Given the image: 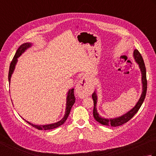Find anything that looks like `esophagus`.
Returning <instances> with one entry per match:
<instances>
[{"label": "esophagus", "mask_w": 156, "mask_h": 156, "mask_svg": "<svg viewBox=\"0 0 156 156\" xmlns=\"http://www.w3.org/2000/svg\"><path fill=\"white\" fill-rule=\"evenodd\" d=\"M90 85L85 78H82L76 86V92L80 98H85L90 94Z\"/></svg>", "instance_id": "obj_1"}]
</instances>
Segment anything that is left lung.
I'll use <instances>...</instances> for the list:
<instances>
[{
    "instance_id": "left-lung-1",
    "label": "left lung",
    "mask_w": 156,
    "mask_h": 156,
    "mask_svg": "<svg viewBox=\"0 0 156 156\" xmlns=\"http://www.w3.org/2000/svg\"><path fill=\"white\" fill-rule=\"evenodd\" d=\"M133 56H134V58L135 61L136 62V63L139 66V68L140 69L141 74H142V94H141L140 99L137 101V103L134 107H133L132 108L129 110L128 112L125 113V114L120 116V117H115V118H104L101 117V116L99 115L97 110V101H98V95L96 91L95 90L94 93H93L92 95V98L93 100V105H94V108H93V117H94L95 119L101 124L104 126H111V127H117L119 126H121L124 124L125 123L127 122L129 120L131 119L134 117L136 113L138 110L140 109V108L142 105L144 100H145V96H146V93H147V77H146V68L145 63H144L143 58L142 56L138 52V50L135 49L134 50V52H133Z\"/></svg>"
}]
</instances>
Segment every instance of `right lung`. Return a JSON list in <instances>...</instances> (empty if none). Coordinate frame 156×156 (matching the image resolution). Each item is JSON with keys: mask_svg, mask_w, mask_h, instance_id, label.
<instances>
[{"mask_svg": "<svg viewBox=\"0 0 156 156\" xmlns=\"http://www.w3.org/2000/svg\"><path fill=\"white\" fill-rule=\"evenodd\" d=\"M32 46V43H24L23 44H22L18 48V49L17 50L16 55L14 56V57L13 58L12 61L10 64L9 66V76H8V79H9V83L10 84L11 82V76H12L13 73L14 72V69H15L16 66L17 64V62H18V58H19L20 56L22 53H24L25 51H26L28 48H29ZM73 89H71L68 90L67 92V98H66V112H65L64 117L61 119L60 121H58V122L54 123H50V124H47V125H35V124H33L30 123L29 121H28L27 120H25L24 119H23L26 121L27 123L30 124V126H32L33 127H35V128L38 129L39 130H48V129H55L56 128V127H59L61 125L66 122V121L67 120V117L70 113V110L72 109V107L73 106V104L75 103V96H74V92H73Z\"/></svg>", "mask_w": 156, "mask_h": 156, "instance_id": "right-lung-1", "label": "right lung"}]
</instances>
